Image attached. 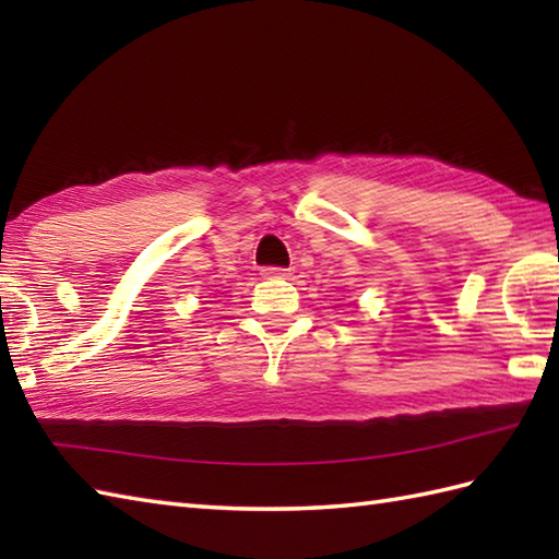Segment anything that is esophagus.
I'll return each mask as SVG.
<instances>
[{
	"label": "esophagus",
	"mask_w": 559,
	"mask_h": 559,
	"mask_svg": "<svg viewBox=\"0 0 559 559\" xmlns=\"http://www.w3.org/2000/svg\"><path fill=\"white\" fill-rule=\"evenodd\" d=\"M261 276H264V278H286L288 276V269L269 266V269H261Z\"/></svg>",
	"instance_id": "34e87169"
}]
</instances>
